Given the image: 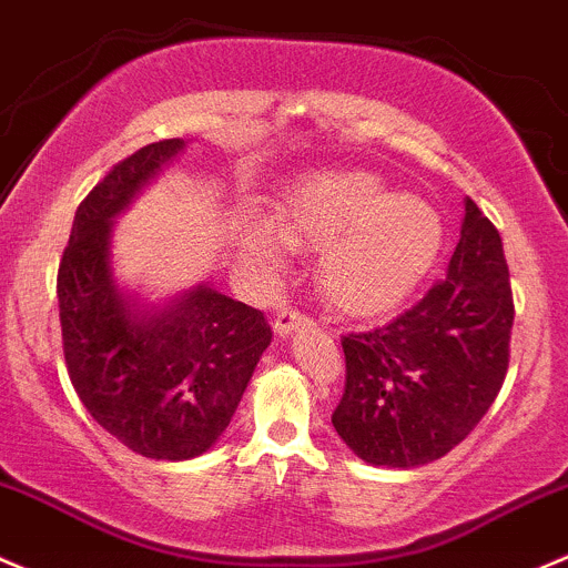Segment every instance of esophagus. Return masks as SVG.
<instances>
[{
  "label": "esophagus",
  "instance_id": "esophagus-1",
  "mask_svg": "<svg viewBox=\"0 0 568 568\" xmlns=\"http://www.w3.org/2000/svg\"><path fill=\"white\" fill-rule=\"evenodd\" d=\"M304 326H310V318H307V315H302L300 310H294V307L280 310L277 318H274V332H277L280 337H288L291 332L304 329Z\"/></svg>",
  "mask_w": 568,
  "mask_h": 568
}]
</instances>
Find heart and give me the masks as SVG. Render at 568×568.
Here are the masks:
<instances>
[{"label":"heart","mask_w":568,"mask_h":568,"mask_svg":"<svg viewBox=\"0 0 568 568\" xmlns=\"http://www.w3.org/2000/svg\"><path fill=\"white\" fill-rule=\"evenodd\" d=\"M274 229L250 225L247 258L280 266L285 244L324 250L318 285L339 313L369 318L399 307L438 264L444 220L429 201L392 193L364 169L315 171L300 179L274 209Z\"/></svg>","instance_id":"obj_1"}]
</instances>
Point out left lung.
I'll return each instance as SVG.
<instances>
[{
  "label": "left lung",
  "instance_id": "obj_1",
  "mask_svg": "<svg viewBox=\"0 0 568 568\" xmlns=\"http://www.w3.org/2000/svg\"><path fill=\"white\" fill-rule=\"evenodd\" d=\"M515 324L504 244L465 199L449 272L386 326L343 337L345 392L332 425L356 457L419 468L452 452L504 386Z\"/></svg>",
  "mask_w": 568,
  "mask_h": 568
}]
</instances>
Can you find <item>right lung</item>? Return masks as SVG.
I'll return each mask as SVG.
<instances>
[{
    "mask_svg": "<svg viewBox=\"0 0 568 568\" xmlns=\"http://www.w3.org/2000/svg\"><path fill=\"white\" fill-rule=\"evenodd\" d=\"M182 149L158 141L113 165L75 209L57 274L64 364L83 408L135 455L169 463L214 446L272 343L261 310L209 285L160 307L116 285L113 217Z\"/></svg>",
    "mask_w": 568,
    "mask_h": 568,
    "instance_id": "right-lung-1",
    "label": "right lung"
}]
</instances>
